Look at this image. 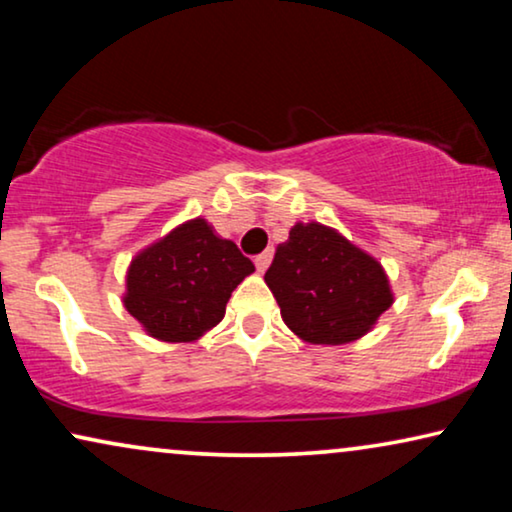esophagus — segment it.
<instances>
[{"instance_id":"34e87169","label":"esophagus","mask_w":512,"mask_h":512,"mask_svg":"<svg viewBox=\"0 0 512 512\" xmlns=\"http://www.w3.org/2000/svg\"><path fill=\"white\" fill-rule=\"evenodd\" d=\"M270 261H272V249H265L263 254H258V256L254 258V265H256V270H258V272H265V270H268Z\"/></svg>"}]
</instances>
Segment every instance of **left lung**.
Here are the masks:
<instances>
[{"instance_id": "obj_1", "label": "left lung", "mask_w": 512, "mask_h": 512, "mask_svg": "<svg viewBox=\"0 0 512 512\" xmlns=\"http://www.w3.org/2000/svg\"><path fill=\"white\" fill-rule=\"evenodd\" d=\"M284 324L312 345H345L389 310L382 265L333 228L298 223L265 272Z\"/></svg>"}]
</instances>
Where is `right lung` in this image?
Segmentation results:
<instances>
[{"label": "right lung", "mask_w": 512, "mask_h": 512, "mask_svg": "<svg viewBox=\"0 0 512 512\" xmlns=\"http://www.w3.org/2000/svg\"><path fill=\"white\" fill-rule=\"evenodd\" d=\"M251 272L254 263L235 242L193 219L132 261L123 303L153 338L191 342L219 324L230 293Z\"/></svg>", "instance_id": "1"}]
</instances>
